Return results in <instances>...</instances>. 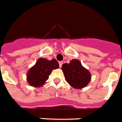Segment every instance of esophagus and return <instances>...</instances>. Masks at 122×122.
<instances>
[{
	"mask_svg": "<svg viewBox=\"0 0 122 122\" xmlns=\"http://www.w3.org/2000/svg\"><path fill=\"white\" fill-rule=\"evenodd\" d=\"M63 61H59V67H60V68H61V66H62V65H63Z\"/></svg>",
	"mask_w": 122,
	"mask_h": 122,
	"instance_id": "obj_1",
	"label": "esophagus"
}]
</instances>
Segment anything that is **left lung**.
<instances>
[{"label":"left lung","mask_w":122,"mask_h":122,"mask_svg":"<svg viewBox=\"0 0 122 122\" xmlns=\"http://www.w3.org/2000/svg\"><path fill=\"white\" fill-rule=\"evenodd\" d=\"M66 81L75 88H82L86 86L91 80V75L81 65L78 59H73L70 63L62 66Z\"/></svg>","instance_id":"8db88e82"}]
</instances>
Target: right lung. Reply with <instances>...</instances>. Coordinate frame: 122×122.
<instances>
[{"instance_id": "obj_1", "label": "right lung", "mask_w": 122, "mask_h": 122, "mask_svg": "<svg viewBox=\"0 0 122 122\" xmlns=\"http://www.w3.org/2000/svg\"><path fill=\"white\" fill-rule=\"evenodd\" d=\"M59 68V63L56 59L49 61L44 58L37 60L36 64L29 70L27 80L30 86L39 87L42 86L49 78L52 70Z\"/></svg>"}]
</instances>
